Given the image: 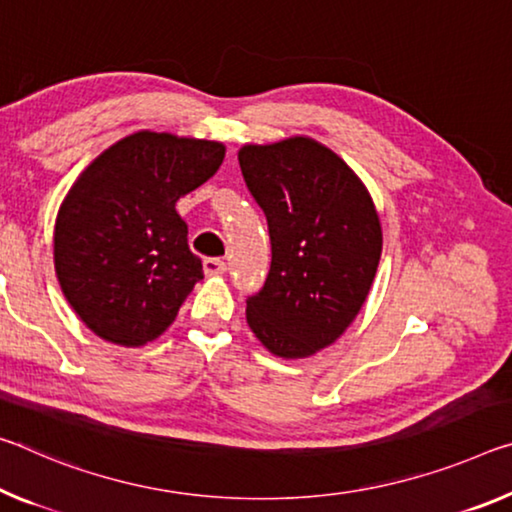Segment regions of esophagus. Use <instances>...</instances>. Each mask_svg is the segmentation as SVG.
I'll return each instance as SVG.
<instances>
[{"label":"esophagus","mask_w":512,"mask_h":512,"mask_svg":"<svg viewBox=\"0 0 512 512\" xmlns=\"http://www.w3.org/2000/svg\"><path fill=\"white\" fill-rule=\"evenodd\" d=\"M202 269H205V275H221L227 271V264L221 257H209L202 262Z\"/></svg>","instance_id":"esophagus-1"}]
</instances>
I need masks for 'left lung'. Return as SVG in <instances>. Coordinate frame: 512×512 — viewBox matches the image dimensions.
<instances>
[{"instance_id":"obj_1","label":"left lung","mask_w":512,"mask_h":512,"mask_svg":"<svg viewBox=\"0 0 512 512\" xmlns=\"http://www.w3.org/2000/svg\"><path fill=\"white\" fill-rule=\"evenodd\" d=\"M239 166L271 234L269 278L246 300V321L269 353L310 358L369 296L383 253L376 205L353 168L310 136L243 145Z\"/></svg>"}]
</instances>
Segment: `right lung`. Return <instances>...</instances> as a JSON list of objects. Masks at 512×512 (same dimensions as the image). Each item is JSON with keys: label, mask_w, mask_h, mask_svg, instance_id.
Returning <instances> with one entry per match:
<instances>
[{"label": "right lung", "mask_w": 512, "mask_h": 512, "mask_svg": "<svg viewBox=\"0 0 512 512\" xmlns=\"http://www.w3.org/2000/svg\"><path fill=\"white\" fill-rule=\"evenodd\" d=\"M223 157L218 141L141 129L97 154L70 186L56 214L54 269L72 310L104 342H154L202 280L175 205Z\"/></svg>", "instance_id": "add662e5"}]
</instances>
